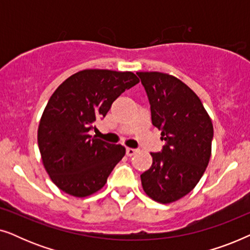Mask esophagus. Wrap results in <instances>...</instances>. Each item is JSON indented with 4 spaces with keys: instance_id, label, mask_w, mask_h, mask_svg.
<instances>
[{
    "instance_id": "1",
    "label": "esophagus",
    "mask_w": 250,
    "mask_h": 250,
    "mask_svg": "<svg viewBox=\"0 0 250 250\" xmlns=\"http://www.w3.org/2000/svg\"><path fill=\"white\" fill-rule=\"evenodd\" d=\"M135 153H136V150H135V149H132V148H127V149H126V156L132 157V156H134Z\"/></svg>"
}]
</instances>
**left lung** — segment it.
Here are the masks:
<instances>
[{
	"label": "left lung",
	"instance_id": "obj_1",
	"mask_svg": "<svg viewBox=\"0 0 250 250\" xmlns=\"http://www.w3.org/2000/svg\"><path fill=\"white\" fill-rule=\"evenodd\" d=\"M148 95L152 125L166 145L151 152L152 165L141 174L145 192L157 203L169 204L186 196L204 175L211 155L214 129L200 99L172 75L140 71Z\"/></svg>",
	"mask_w": 250,
	"mask_h": 250
}]
</instances>
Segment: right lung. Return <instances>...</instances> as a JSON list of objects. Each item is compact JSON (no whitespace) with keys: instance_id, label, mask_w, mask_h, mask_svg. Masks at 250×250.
<instances>
[{"instance_id":"1","label":"right lung","mask_w":250,"mask_h":250,"mask_svg":"<svg viewBox=\"0 0 250 250\" xmlns=\"http://www.w3.org/2000/svg\"><path fill=\"white\" fill-rule=\"evenodd\" d=\"M132 71L85 69L71 75L51 95L41 117L37 142L52 182L70 196L83 198L104 188L125 155L121 145L90 135L98 117L139 83Z\"/></svg>"}]
</instances>
